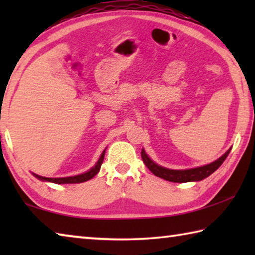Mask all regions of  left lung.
<instances>
[{
  "mask_svg": "<svg viewBox=\"0 0 255 255\" xmlns=\"http://www.w3.org/2000/svg\"><path fill=\"white\" fill-rule=\"evenodd\" d=\"M230 148L227 152L223 155V156L216 159L215 162L207 164L204 166L195 167V169H189V170H171L166 169V167L159 166L156 163H154L152 159L148 157V155L145 153L144 149H141V158L145 165L148 167V170L152 172L154 175L158 176V178L164 179L170 182H176V183H183V182H191V181H200L206 179L207 176L213 174L214 172L222 165L223 162L225 161L228 154L231 152Z\"/></svg>",
  "mask_w": 255,
  "mask_h": 255,
  "instance_id": "8db88e82",
  "label": "left lung"
}]
</instances>
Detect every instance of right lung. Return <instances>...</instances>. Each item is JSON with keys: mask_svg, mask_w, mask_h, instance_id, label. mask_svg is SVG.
Masks as SVG:
<instances>
[{"mask_svg": "<svg viewBox=\"0 0 255 255\" xmlns=\"http://www.w3.org/2000/svg\"><path fill=\"white\" fill-rule=\"evenodd\" d=\"M105 154L106 150H103L100 158L97 162L96 165H94L92 169H90L88 172L85 173H82L79 175H74V176H67V178H45V176L38 175L32 173L37 179H39L41 181H48V182H53V183H57V184H65V183H81V182H85L90 179H92L93 176H96L98 174V172L100 171L101 164L103 162V158H105Z\"/></svg>", "mask_w": 255, "mask_h": 255, "instance_id": "add662e5", "label": "right lung"}]
</instances>
